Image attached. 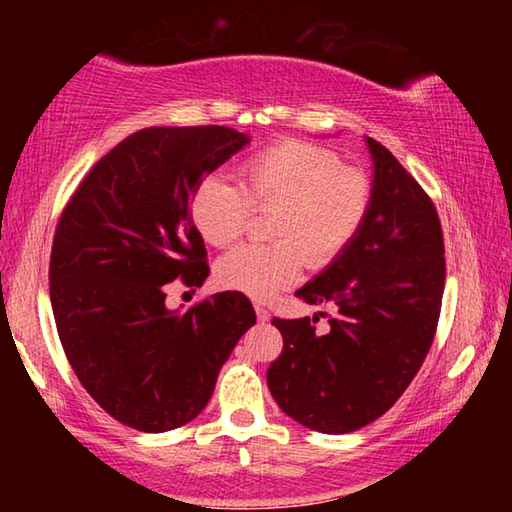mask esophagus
Here are the masks:
<instances>
[{
	"mask_svg": "<svg viewBox=\"0 0 512 512\" xmlns=\"http://www.w3.org/2000/svg\"><path fill=\"white\" fill-rule=\"evenodd\" d=\"M255 314L259 323H268V320H271V311H268L262 302H255Z\"/></svg>",
	"mask_w": 512,
	"mask_h": 512,
	"instance_id": "1",
	"label": "esophagus"
}]
</instances>
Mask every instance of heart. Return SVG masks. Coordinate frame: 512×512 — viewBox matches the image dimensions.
<instances>
[{
  "label": "heart",
  "mask_w": 512,
  "mask_h": 512,
  "mask_svg": "<svg viewBox=\"0 0 512 512\" xmlns=\"http://www.w3.org/2000/svg\"><path fill=\"white\" fill-rule=\"evenodd\" d=\"M244 187L223 176H207L192 196V219L207 244L232 246L250 214L273 210V244H248L225 255L216 275L223 287L268 300L291 287L302 273L327 266L357 237L366 221L372 185L366 173L343 167L325 146L284 140L250 155Z\"/></svg>",
  "instance_id": "obj_1"
}]
</instances>
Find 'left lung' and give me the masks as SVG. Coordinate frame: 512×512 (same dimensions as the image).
<instances>
[{
  "label": "left lung",
  "mask_w": 512,
  "mask_h": 512,
  "mask_svg": "<svg viewBox=\"0 0 512 512\" xmlns=\"http://www.w3.org/2000/svg\"><path fill=\"white\" fill-rule=\"evenodd\" d=\"M375 164L366 221L323 273L296 291L307 305H334L314 320L273 318L282 354L266 372L280 409L307 429L350 433L400 400L438 327L445 244L436 207L395 155L366 137Z\"/></svg>",
  "instance_id": "obj_1"
}]
</instances>
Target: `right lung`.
I'll use <instances>...</instances> for the list:
<instances>
[{
	"label": "right lung",
	"mask_w": 512,
	"mask_h": 512,
	"mask_svg": "<svg viewBox=\"0 0 512 512\" xmlns=\"http://www.w3.org/2000/svg\"><path fill=\"white\" fill-rule=\"evenodd\" d=\"M228 126H153L94 164L60 214L49 296L67 361L85 391L126 427L160 433L205 409L237 341L255 325L239 291L164 305L180 277L210 275L189 203L203 176L248 144Z\"/></svg>",
	"instance_id": "right-lung-1"
}]
</instances>
